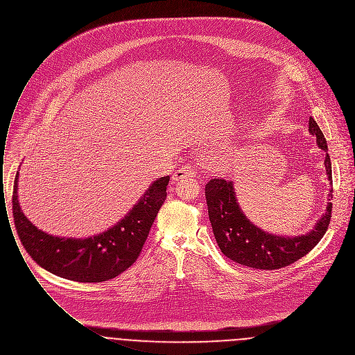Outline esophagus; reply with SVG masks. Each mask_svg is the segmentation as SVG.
I'll use <instances>...</instances> for the list:
<instances>
[{
  "instance_id": "obj_1",
  "label": "esophagus",
  "mask_w": 355,
  "mask_h": 355,
  "mask_svg": "<svg viewBox=\"0 0 355 355\" xmlns=\"http://www.w3.org/2000/svg\"><path fill=\"white\" fill-rule=\"evenodd\" d=\"M196 175H197V172H196V169L191 165H184V166H182L178 171L173 172L172 180L178 182L179 179H183V178H187V176L189 178H196Z\"/></svg>"
}]
</instances>
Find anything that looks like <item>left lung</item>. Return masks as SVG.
<instances>
[{"mask_svg":"<svg viewBox=\"0 0 355 355\" xmlns=\"http://www.w3.org/2000/svg\"><path fill=\"white\" fill-rule=\"evenodd\" d=\"M309 130L317 137L318 146L327 151V139L313 117L309 119ZM325 168L332 182L329 154L325 157ZM332 193L331 190L329 197ZM205 198L214 236L223 254L238 264L259 270L282 268L306 256L327 233L332 218V202H329L327 212L309 234L293 238L272 236L256 227L242 214L233 182L222 178L211 179L205 184Z\"/></svg>","mask_w":355,"mask_h":355,"instance_id":"1","label":"left lung"}]
</instances>
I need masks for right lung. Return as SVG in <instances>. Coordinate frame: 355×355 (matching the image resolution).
Instances as JSON below:
<instances>
[{
	"mask_svg": "<svg viewBox=\"0 0 355 355\" xmlns=\"http://www.w3.org/2000/svg\"><path fill=\"white\" fill-rule=\"evenodd\" d=\"M17 175L12 194L15 227L27 253L49 272L77 282L116 278L139 257L157 214L166 198L169 176L155 180L139 202L107 232L84 239L60 238L38 230L17 201Z\"/></svg>",
	"mask_w": 355,
	"mask_h": 355,
	"instance_id": "1",
	"label": "right lung"
}]
</instances>
